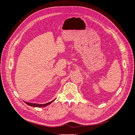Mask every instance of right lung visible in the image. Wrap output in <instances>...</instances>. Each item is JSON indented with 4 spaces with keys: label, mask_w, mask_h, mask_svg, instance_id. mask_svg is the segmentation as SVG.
I'll return each mask as SVG.
<instances>
[{
    "label": "right lung",
    "mask_w": 135,
    "mask_h": 135,
    "mask_svg": "<svg viewBox=\"0 0 135 135\" xmlns=\"http://www.w3.org/2000/svg\"><path fill=\"white\" fill-rule=\"evenodd\" d=\"M55 100V99H54ZM54 100H53L52 101L50 102H48L47 103H45V104H37V103H29V102H25L26 104L30 106V107H38V108H40V107H45L46 106H47L48 105H50V103H51Z\"/></svg>",
    "instance_id": "1"
}]
</instances>
